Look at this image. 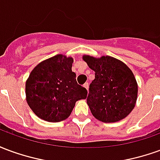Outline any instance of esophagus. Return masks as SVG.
I'll return each mask as SVG.
<instances>
[{"label":"esophagus","instance_id":"esophagus-1","mask_svg":"<svg viewBox=\"0 0 160 160\" xmlns=\"http://www.w3.org/2000/svg\"><path fill=\"white\" fill-rule=\"evenodd\" d=\"M88 86H89V85H88V83H85L83 85V87H85V88H86L87 90V89H88Z\"/></svg>","mask_w":160,"mask_h":160}]
</instances>
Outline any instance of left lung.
<instances>
[{"instance_id": "8db88e82", "label": "left lung", "mask_w": 160, "mask_h": 160, "mask_svg": "<svg viewBox=\"0 0 160 160\" xmlns=\"http://www.w3.org/2000/svg\"><path fill=\"white\" fill-rule=\"evenodd\" d=\"M83 60L95 72L87 103L94 118L115 122L129 115L135 106L138 85L133 72L120 60L110 56L84 55Z\"/></svg>"}]
</instances>
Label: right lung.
Wrapping results in <instances>:
<instances>
[{"label": "right lung", "instance_id": "right-lung-1", "mask_svg": "<svg viewBox=\"0 0 160 160\" xmlns=\"http://www.w3.org/2000/svg\"><path fill=\"white\" fill-rule=\"evenodd\" d=\"M73 57L59 54L38 63L26 82V102L36 116L50 122L68 118L76 101L87 98L72 72Z\"/></svg>", "mask_w": 160, "mask_h": 160}]
</instances>
